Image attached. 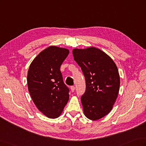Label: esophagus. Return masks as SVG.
Masks as SVG:
<instances>
[{"instance_id":"34e87169","label":"esophagus","mask_w":146,"mask_h":146,"mask_svg":"<svg viewBox=\"0 0 146 146\" xmlns=\"http://www.w3.org/2000/svg\"><path fill=\"white\" fill-rule=\"evenodd\" d=\"M71 92H74V91H75V86H71Z\"/></svg>"}]
</instances>
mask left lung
Segmentation results:
<instances>
[{
	"mask_svg": "<svg viewBox=\"0 0 146 146\" xmlns=\"http://www.w3.org/2000/svg\"><path fill=\"white\" fill-rule=\"evenodd\" d=\"M74 59L84 73L86 89L81 97L85 116L97 120L108 115L118 97V70L109 56L95 47L73 50Z\"/></svg>",
	"mask_w": 146,
	"mask_h": 146,
	"instance_id": "left-lung-1",
	"label": "left lung"
}]
</instances>
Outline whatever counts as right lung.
I'll use <instances>...</instances> for the list:
<instances>
[{"label":"right lung","mask_w":146,"mask_h":146,"mask_svg":"<svg viewBox=\"0 0 146 146\" xmlns=\"http://www.w3.org/2000/svg\"><path fill=\"white\" fill-rule=\"evenodd\" d=\"M68 54L66 48L48 47L34 59L28 71V88L31 99L48 118H58L69 100L70 89L60 71Z\"/></svg>","instance_id":"right-lung-1"}]
</instances>
